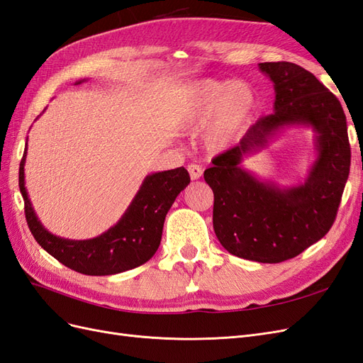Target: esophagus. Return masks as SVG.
Segmentation results:
<instances>
[{
  "label": "esophagus",
  "mask_w": 363,
  "mask_h": 363,
  "mask_svg": "<svg viewBox=\"0 0 363 363\" xmlns=\"http://www.w3.org/2000/svg\"><path fill=\"white\" fill-rule=\"evenodd\" d=\"M189 173H190V178L193 181L199 179L201 176H202V167H201V165H198V164H190L189 165Z\"/></svg>",
  "instance_id": "obj_1"
}]
</instances>
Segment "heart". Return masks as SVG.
<instances>
[{"label": "heart", "mask_w": 363, "mask_h": 363, "mask_svg": "<svg viewBox=\"0 0 363 363\" xmlns=\"http://www.w3.org/2000/svg\"><path fill=\"white\" fill-rule=\"evenodd\" d=\"M255 105V92L247 82L203 79L191 86L176 124L185 133L203 128L205 149L222 153L243 137L254 117Z\"/></svg>", "instance_id": "obj_1"}]
</instances>
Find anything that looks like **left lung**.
<instances>
[{
  "label": "left lung",
  "mask_w": 363,
  "mask_h": 363,
  "mask_svg": "<svg viewBox=\"0 0 363 363\" xmlns=\"http://www.w3.org/2000/svg\"><path fill=\"white\" fill-rule=\"evenodd\" d=\"M274 84V112L258 120L233 147L203 172L214 193L213 226L225 250L258 263H279L301 254L335 222L350 173L351 150L340 101L292 62L258 64ZM315 133L317 157L306 179L278 186L247 171L242 160L289 128Z\"/></svg>",
  "instance_id": "8db88e82"
}]
</instances>
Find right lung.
Returning <instances> with one entry per match:
<instances>
[{"label": "right lung", "mask_w": 363, "mask_h": 363, "mask_svg": "<svg viewBox=\"0 0 363 363\" xmlns=\"http://www.w3.org/2000/svg\"><path fill=\"white\" fill-rule=\"evenodd\" d=\"M82 82L86 79L77 80L76 85ZM26 158L27 144L19 164V190L30 231L50 255L85 275H113L149 262L160 247L165 216L190 184V174L184 167L150 173L116 225L94 239L71 240L50 233L39 220L26 189Z\"/></svg>", "instance_id": "add662e5"}]
</instances>
